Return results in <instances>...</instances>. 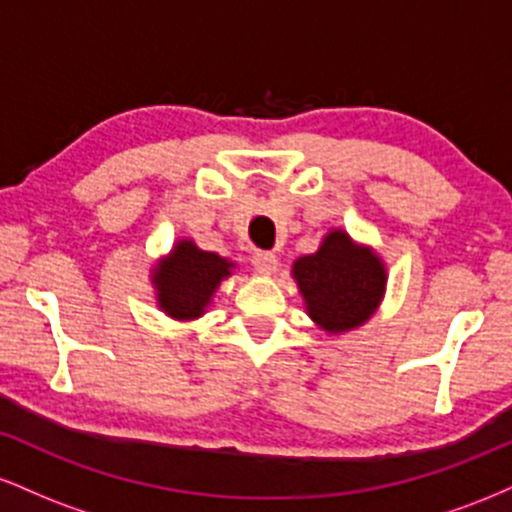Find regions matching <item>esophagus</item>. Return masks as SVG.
Wrapping results in <instances>:
<instances>
[{"label": "esophagus", "mask_w": 512, "mask_h": 512, "mask_svg": "<svg viewBox=\"0 0 512 512\" xmlns=\"http://www.w3.org/2000/svg\"><path fill=\"white\" fill-rule=\"evenodd\" d=\"M252 267H255V272H260V274H274L276 267H279V262H276V257L272 255V252L257 250L255 255H252Z\"/></svg>", "instance_id": "esophagus-1"}]
</instances>
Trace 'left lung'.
Returning <instances> with one entry per match:
<instances>
[{
	"mask_svg": "<svg viewBox=\"0 0 512 512\" xmlns=\"http://www.w3.org/2000/svg\"><path fill=\"white\" fill-rule=\"evenodd\" d=\"M291 274L310 320L330 334L368 322L387 284L383 260L366 245H356L342 228L327 233L313 255L298 257Z\"/></svg>",
	"mask_w": 512,
	"mask_h": 512,
	"instance_id": "1",
	"label": "left lung"
}]
</instances>
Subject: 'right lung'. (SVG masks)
Here are the masks:
<instances>
[{"instance_id":"1","label":"right lung","mask_w":512,"mask_h":512,"mask_svg":"<svg viewBox=\"0 0 512 512\" xmlns=\"http://www.w3.org/2000/svg\"><path fill=\"white\" fill-rule=\"evenodd\" d=\"M233 267L231 260L199 250L192 240H178L151 272L158 308L175 320H197Z\"/></svg>"}]
</instances>
